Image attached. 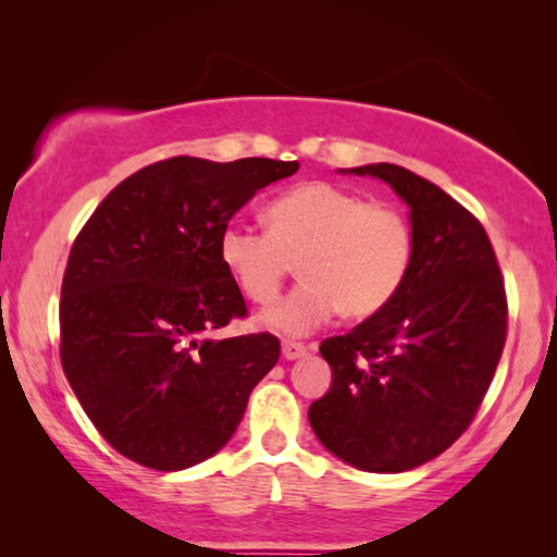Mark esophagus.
<instances>
[{"instance_id": "34e87169", "label": "esophagus", "mask_w": 557, "mask_h": 557, "mask_svg": "<svg viewBox=\"0 0 557 557\" xmlns=\"http://www.w3.org/2000/svg\"><path fill=\"white\" fill-rule=\"evenodd\" d=\"M309 354V346L299 344V342H282V356L287 358V361H295V358H301Z\"/></svg>"}]
</instances>
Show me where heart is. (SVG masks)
Returning <instances> with one entry per match:
<instances>
[{"instance_id": "heart-1", "label": "heart", "mask_w": 557, "mask_h": 557, "mask_svg": "<svg viewBox=\"0 0 557 557\" xmlns=\"http://www.w3.org/2000/svg\"><path fill=\"white\" fill-rule=\"evenodd\" d=\"M268 231L228 223L219 256L256 305L275 301L292 262L301 282L262 314L282 334H307L336 312L379 314L398 295L412 262V225L398 206L363 201L351 188L307 182L265 209Z\"/></svg>"}]
</instances>
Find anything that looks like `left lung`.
Listing matches in <instances>:
<instances>
[{"mask_svg":"<svg viewBox=\"0 0 557 557\" xmlns=\"http://www.w3.org/2000/svg\"><path fill=\"white\" fill-rule=\"evenodd\" d=\"M348 172L383 178L410 206L412 262L379 314L319 346L332 388L309 425L346 465L398 474L474 420L506 344V289L484 225L440 186L385 162Z\"/></svg>","mask_w":557,"mask_h":557,"instance_id":"left-lung-1","label":"left lung"}]
</instances>
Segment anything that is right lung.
Wrapping results in <instances>:
<instances>
[{
    "label": "right lung",
    "mask_w": 557,
    "mask_h": 557,
    "mask_svg": "<svg viewBox=\"0 0 557 557\" xmlns=\"http://www.w3.org/2000/svg\"><path fill=\"white\" fill-rule=\"evenodd\" d=\"M297 169L172 157L120 182L83 225L61 287V366L122 457L178 471L213 457L240 425L280 342L209 336L248 314L219 238L260 188Z\"/></svg>",
    "instance_id": "obj_1"
}]
</instances>
